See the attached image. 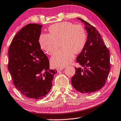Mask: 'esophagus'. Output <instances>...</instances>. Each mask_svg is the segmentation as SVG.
<instances>
[{
	"mask_svg": "<svg viewBox=\"0 0 121 121\" xmlns=\"http://www.w3.org/2000/svg\"><path fill=\"white\" fill-rule=\"evenodd\" d=\"M64 68V67H62V68H58L57 69V70L58 72H60V71L63 70Z\"/></svg>",
	"mask_w": 121,
	"mask_h": 121,
	"instance_id": "1",
	"label": "esophagus"
}]
</instances>
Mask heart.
<instances>
[{
  "label": "heart",
  "instance_id": "obj_1",
  "mask_svg": "<svg viewBox=\"0 0 121 121\" xmlns=\"http://www.w3.org/2000/svg\"><path fill=\"white\" fill-rule=\"evenodd\" d=\"M49 34H41L39 38L41 48L48 54L54 53L59 46L62 48L51 58L53 66L64 67L72 62L75 54L82 51L86 42L83 26L70 22H62L49 26Z\"/></svg>",
  "mask_w": 121,
  "mask_h": 121
}]
</instances>
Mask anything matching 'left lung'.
I'll list each match as a JSON object with an SVG mask.
<instances>
[{
  "mask_svg": "<svg viewBox=\"0 0 121 121\" xmlns=\"http://www.w3.org/2000/svg\"><path fill=\"white\" fill-rule=\"evenodd\" d=\"M87 34L84 48L77 58L82 68H75L72 78L73 86L82 94H90L102 88L110 70V51L95 27L80 18Z\"/></svg>",
  "mask_w": 121,
  "mask_h": 121,
  "instance_id": "obj_1",
  "label": "left lung"
}]
</instances>
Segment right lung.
<instances>
[{"instance_id": "add662e5", "label": "right lung", "mask_w": 121, "mask_h": 121, "mask_svg": "<svg viewBox=\"0 0 121 121\" xmlns=\"http://www.w3.org/2000/svg\"><path fill=\"white\" fill-rule=\"evenodd\" d=\"M42 27L36 24L24 26L15 36L8 51V70L14 85L23 95L33 100L46 96L57 73L49 69L48 59L41 50Z\"/></svg>"}]
</instances>
